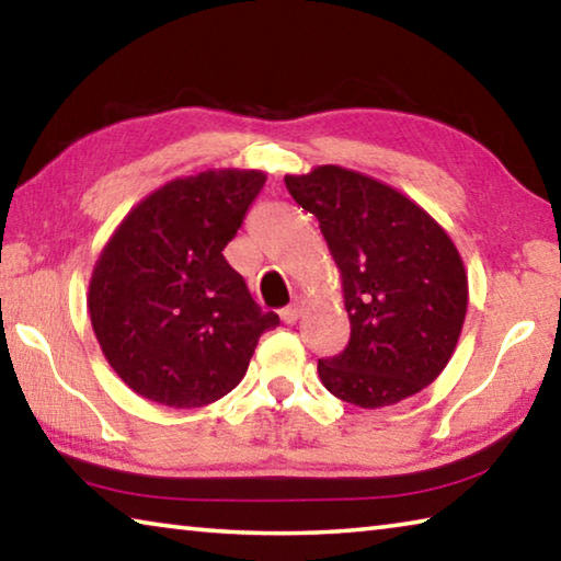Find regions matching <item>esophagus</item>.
I'll return each instance as SVG.
<instances>
[{
    "instance_id": "1",
    "label": "esophagus",
    "mask_w": 561,
    "mask_h": 561,
    "mask_svg": "<svg viewBox=\"0 0 561 561\" xmlns=\"http://www.w3.org/2000/svg\"><path fill=\"white\" fill-rule=\"evenodd\" d=\"M301 311H304V299L294 297L289 307H284V309L279 311V317H282L284 324H294V321H297V319L301 317Z\"/></svg>"
}]
</instances>
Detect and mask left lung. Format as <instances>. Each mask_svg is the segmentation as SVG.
<instances>
[{
    "mask_svg": "<svg viewBox=\"0 0 561 561\" xmlns=\"http://www.w3.org/2000/svg\"><path fill=\"white\" fill-rule=\"evenodd\" d=\"M319 220L341 272L348 346L319 360L329 393L358 408L411 398L448 366L468 311V274L450 234L396 187L341 165L287 175Z\"/></svg>",
    "mask_w": 561,
    "mask_h": 561,
    "instance_id": "8db88e82",
    "label": "left lung"
}]
</instances>
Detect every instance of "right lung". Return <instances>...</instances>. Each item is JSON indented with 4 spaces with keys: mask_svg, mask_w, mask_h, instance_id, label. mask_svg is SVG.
Returning a JSON list of instances; mask_svg holds the SVG:
<instances>
[{
    "mask_svg": "<svg viewBox=\"0 0 561 561\" xmlns=\"http://www.w3.org/2000/svg\"><path fill=\"white\" fill-rule=\"evenodd\" d=\"M264 180L234 168L170 180L103 247L89 284L91 327L130 391L170 408L215 403L279 324L222 254Z\"/></svg>",
    "mask_w": 561,
    "mask_h": 561,
    "instance_id": "obj_1",
    "label": "right lung"
}]
</instances>
